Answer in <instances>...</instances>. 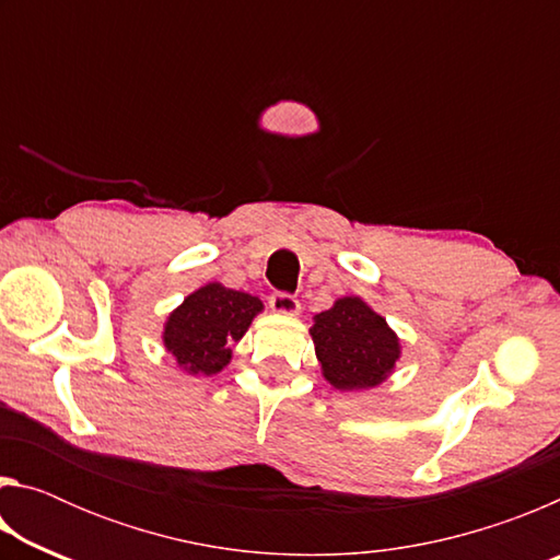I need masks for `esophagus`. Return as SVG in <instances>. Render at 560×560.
<instances>
[{"label":"esophagus","mask_w":560,"mask_h":560,"mask_svg":"<svg viewBox=\"0 0 560 560\" xmlns=\"http://www.w3.org/2000/svg\"><path fill=\"white\" fill-rule=\"evenodd\" d=\"M269 306H271L273 314H281V316H299L301 303H299L296 296H291V293L277 291V293H271Z\"/></svg>","instance_id":"34e87169"}]
</instances>
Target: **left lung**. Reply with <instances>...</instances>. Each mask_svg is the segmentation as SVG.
<instances>
[{"instance_id":"1","label":"left lung","mask_w":560,"mask_h":560,"mask_svg":"<svg viewBox=\"0 0 560 560\" xmlns=\"http://www.w3.org/2000/svg\"><path fill=\"white\" fill-rule=\"evenodd\" d=\"M308 334L320 373L336 390L377 387L393 375L402 353L395 330L360 296H343L320 311Z\"/></svg>"}]
</instances>
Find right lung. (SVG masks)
Returning a JSON list of instances; mask_svg holds the SVG:
<instances>
[{
	"label": "right lung",
	"instance_id": "add662e5",
	"mask_svg": "<svg viewBox=\"0 0 560 560\" xmlns=\"http://www.w3.org/2000/svg\"><path fill=\"white\" fill-rule=\"evenodd\" d=\"M264 303L252 293L205 283L167 316L163 346L187 375H214L232 360V343L242 340Z\"/></svg>",
	"mask_w": 560,
	"mask_h": 560
}]
</instances>
